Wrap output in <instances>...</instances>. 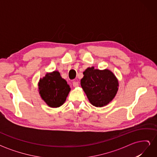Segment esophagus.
I'll use <instances>...</instances> for the list:
<instances>
[{"label":"esophagus","mask_w":157,"mask_h":157,"mask_svg":"<svg viewBox=\"0 0 157 157\" xmlns=\"http://www.w3.org/2000/svg\"><path fill=\"white\" fill-rule=\"evenodd\" d=\"M73 86L75 88L78 87V82H76V81L73 82Z\"/></svg>","instance_id":"1"}]
</instances>
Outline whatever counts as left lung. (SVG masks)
<instances>
[{"label": "left lung", "mask_w": 157, "mask_h": 157, "mask_svg": "<svg viewBox=\"0 0 157 157\" xmlns=\"http://www.w3.org/2000/svg\"><path fill=\"white\" fill-rule=\"evenodd\" d=\"M80 85L92 105L101 107L107 105L115 97L118 90V81L109 69L88 67L83 72Z\"/></svg>", "instance_id": "left-lung-1"}]
</instances>
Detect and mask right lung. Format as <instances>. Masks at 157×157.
Wrapping results in <instances>:
<instances>
[{
	"instance_id": "add662e5",
	"label": "right lung",
	"mask_w": 157,
	"mask_h": 157,
	"mask_svg": "<svg viewBox=\"0 0 157 157\" xmlns=\"http://www.w3.org/2000/svg\"><path fill=\"white\" fill-rule=\"evenodd\" d=\"M38 86L41 98L52 108L62 105L71 90L69 85L58 71L47 73L40 79Z\"/></svg>"
}]
</instances>
